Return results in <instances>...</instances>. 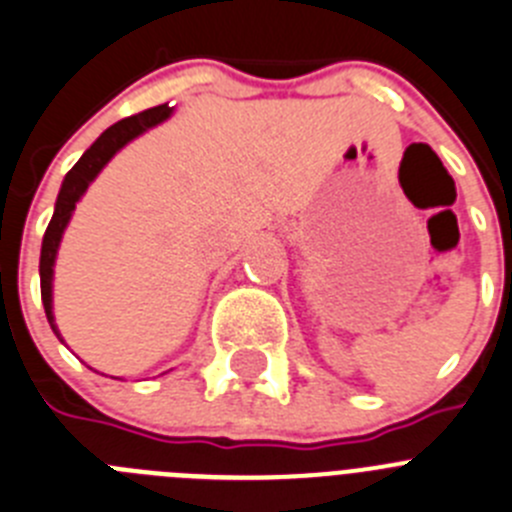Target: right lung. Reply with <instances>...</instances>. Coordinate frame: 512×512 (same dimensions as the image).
Segmentation results:
<instances>
[{"label": "right lung", "mask_w": 512, "mask_h": 512, "mask_svg": "<svg viewBox=\"0 0 512 512\" xmlns=\"http://www.w3.org/2000/svg\"><path fill=\"white\" fill-rule=\"evenodd\" d=\"M176 107H168V104H160V107L147 109V112L135 114V117H127L122 122L112 124L109 130L101 132L96 137L94 145L86 150L78 163L73 165L71 170L66 173L61 183V191H58V199H55V211L53 219H50L48 229H45L43 237V250H40V296H43V306H45V316H48V324L53 329V334L58 336L63 342L61 331L55 326V316H53V267H55V257H58V247H61L63 232H66L68 222H71L73 211H76V204L81 201V196L86 193V188L94 183V178L99 176L104 165L114 158V155L122 150L127 142H132L135 137L145 135L147 130H153L158 124H163L165 119L173 114Z\"/></svg>", "instance_id": "1"}]
</instances>
